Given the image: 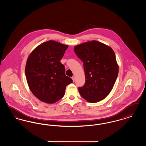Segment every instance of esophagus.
<instances>
[{"mask_svg":"<svg viewBox=\"0 0 146 146\" xmlns=\"http://www.w3.org/2000/svg\"><path fill=\"white\" fill-rule=\"evenodd\" d=\"M72 80H73V82H74V81H75V77H74V76H72Z\"/></svg>","mask_w":146,"mask_h":146,"instance_id":"obj_1","label":"esophagus"}]
</instances>
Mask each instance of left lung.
Wrapping results in <instances>:
<instances>
[{
    "label": "left lung",
    "instance_id": "left-lung-1",
    "mask_svg": "<svg viewBox=\"0 0 146 146\" xmlns=\"http://www.w3.org/2000/svg\"><path fill=\"white\" fill-rule=\"evenodd\" d=\"M83 62L85 83L78 88L82 97L91 103L104 100L111 91L117 80L119 67L113 49L101 42L92 40L74 48Z\"/></svg>",
    "mask_w": 146,
    "mask_h": 146
}]
</instances>
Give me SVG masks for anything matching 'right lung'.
I'll list each match as a JSON object with an SVG mask.
<instances>
[{"label":"right lung","mask_w":146,"mask_h":146,"mask_svg":"<svg viewBox=\"0 0 146 146\" xmlns=\"http://www.w3.org/2000/svg\"><path fill=\"white\" fill-rule=\"evenodd\" d=\"M68 45L54 40L44 42L29 55L25 74L29 89L39 100L54 104L62 98L73 83L60 62Z\"/></svg>","instance_id":"add662e5"}]
</instances>
